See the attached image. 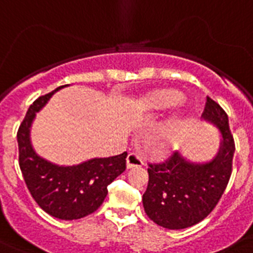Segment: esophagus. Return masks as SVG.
<instances>
[{
  "instance_id": "obj_1",
  "label": "esophagus",
  "mask_w": 253,
  "mask_h": 253,
  "mask_svg": "<svg viewBox=\"0 0 253 253\" xmlns=\"http://www.w3.org/2000/svg\"><path fill=\"white\" fill-rule=\"evenodd\" d=\"M143 164H144V158L140 154L131 152V154L127 155L126 166L128 169L134 168V167H142Z\"/></svg>"
}]
</instances>
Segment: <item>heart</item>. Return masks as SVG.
I'll return each mask as SVG.
<instances>
[{"label": "heart", "mask_w": 253, "mask_h": 253, "mask_svg": "<svg viewBox=\"0 0 253 253\" xmlns=\"http://www.w3.org/2000/svg\"><path fill=\"white\" fill-rule=\"evenodd\" d=\"M182 95L177 90L172 89H158L146 93L140 97L138 102L139 110L142 113H154V111L166 110L168 107L176 106L181 102ZM182 123V114L180 111L173 113L158 130L159 140H168L173 135V132L178 128Z\"/></svg>", "instance_id": "heart-1"}]
</instances>
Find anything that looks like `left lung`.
Returning a JSON list of instances; mask_svg holds the SVG:
<instances>
[{"label": "left lung", "instance_id": "left-lung-1", "mask_svg": "<svg viewBox=\"0 0 253 253\" xmlns=\"http://www.w3.org/2000/svg\"><path fill=\"white\" fill-rule=\"evenodd\" d=\"M201 119L219 131L220 142L210 160L197 162L177 151L163 164H150L143 208L151 220L169 230L192 227L215 208L226 190L235 152L228 117L211 98Z\"/></svg>", "mask_w": 253, "mask_h": 253}]
</instances>
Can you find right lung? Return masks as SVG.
<instances>
[{
	"label": "right lung",
	"mask_w": 253,
	"mask_h": 253,
	"mask_svg": "<svg viewBox=\"0 0 253 253\" xmlns=\"http://www.w3.org/2000/svg\"><path fill=\"white\" fill-rule=\"evenodd\" d=\"M65 86L42 95L29 107L17 140L19 167L34 200L53 218L73 220L89 215L102 205L107 196V185L126 169L127 152L93 158L73 166H60L38 154L31 142V127L37 113Z\"/></svg>",
	"instance_id": "obj_1"
}]
</instances>
